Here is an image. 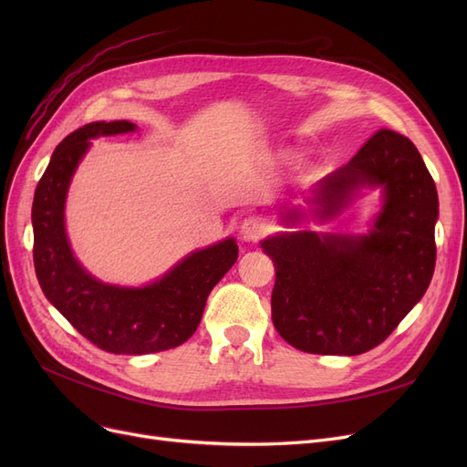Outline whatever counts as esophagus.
Masks as SVG:
<instances>
[{
    "label": "esophagus",
    "mask_w": 467,
    "mask_h": 467,
    "mask_svg": "<svg viewBox=\"0 0 467 467\" xmlns=\"http://www.w3.org/2000/svg\"><path fill=\"white\" fill-rule=\"evenodd\" d=\"M266 230H268L266 222L263 218H259V216H249V218H245L242 222V237H244V242H249V244L259 242V239L266 234Z\"/></svg>",
    "instance_id": "1"
}]
</instances>
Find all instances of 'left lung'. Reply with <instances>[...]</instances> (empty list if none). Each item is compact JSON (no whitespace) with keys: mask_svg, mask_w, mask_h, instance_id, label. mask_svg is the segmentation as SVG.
Here are the masks:
<instances>
[{"mask_svg":"<svg viewBox=\"0 0 467 467\" xmlns=\"http://www.w3.org/2000/svg\"><path fill=\"white\" fill-rule=\"evenodd\" d=\"M364 187L384 191L368 235L292 232L261 244L276 268L273 323L294 348L362 355L386 341L431 285L438 194L411 140L378 130L319 181L309 202L325 220ZM300 216L290 210L288 220Z\"/></svg>","mask_w":467,"mask_h":467,"instance_id":"8db88e82","label":"left lung"}]
</instances>
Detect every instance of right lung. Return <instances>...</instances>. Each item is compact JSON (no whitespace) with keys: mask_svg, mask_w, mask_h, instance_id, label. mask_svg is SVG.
<instances>
[{"mask_svg":"<svg viewBox=\"0 0 467 467\" xmlns=\"http://www.w3.org/2000/svg\"><path fill=\"white\" fill-rule=\"evenodd\" d=\"M129 120L89 122L54 150L33 201V259L48 302L83 337L115 355H150L182 345L199 327L208 294L237 261L234 239L194 251L144 288L99 282L81 268L67 244L64 204L69 181L89 140L134 132Z\"/></svg>","mask_w":467,"mask_h":467,"instance_id":"right-lung-1","label":"right lung"}]
</instances>
